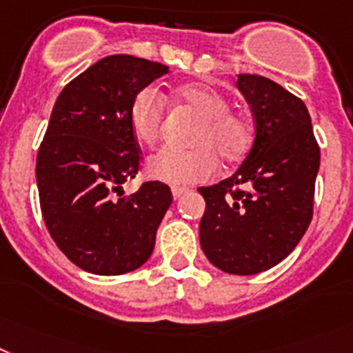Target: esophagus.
Returning <instances> with one entry per match:
<instances>
[{"label": "esophagus", "mask_w": 353, "mask_h": 353, "mask_svg": "<svg viewBox=\"0 0 353 353\" xmlns=\"http://www.w3.org/2000/svg\"><path fill=\"white\" fill-rule=\"evenodd\" d=\"M188 188H183V186H174V188H172V195H174V199H181L183 195H186L188 194Z\"/></svg>", "instance_id": "1"}]
</instances>
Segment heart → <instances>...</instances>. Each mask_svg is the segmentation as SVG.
<instances>
[{
	"mask_svg": "<svg viewBox=\"0 0 353 353\" xmlns=\"http://www.w3.org/2000/svg\"><path fill=\"white\" fill-rule=\"evenodd\" d=\"M179 102L203 120L192 136L190 150L163 149L145 163L150 179L168 185L206 181L217 172V156L226 163L239 161L251 147L253 123L245 114L230 109V100L204 84H185L176 91ZM132 132L141 143L154 145L161 138L165 100L152 88H145L131 103Z\"/></svg>",
	"mask_w": 353,
	"mask_h": 353,
	"instance_id": "1",
	"label": "heart"
}]
</instances>
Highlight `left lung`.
Segmentation results:
<instances>
[{
	"mask_svg": "<svg viewBox=\"0 0 353 353\" xmlns=\"http://www.w3.org/2000/svg\"><path fill=\"white\" fill-rule=\"evenodd\" d=\"M251 105L254 140L233 176L201 186L199 239L206 259L230 274H256L294 250L312 219L319 147L298 97L259 75H236Z\"/></svg>",
	"mask_w": 353,
	"mask_h": 353,
	"instance_id": "1",
	"label": "left lung"
}]
</instances>
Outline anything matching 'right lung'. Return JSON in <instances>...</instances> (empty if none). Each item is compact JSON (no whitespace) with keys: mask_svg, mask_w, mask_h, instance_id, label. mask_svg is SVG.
I'll use <instances>...</instances> for the list:
<instances>
[{"mask_svg":"<svg viewBox=\"0 0 353 353\" xmlns=\"http://www.w3.org/2000/svg\"><path fill=\"white\" fill-rule=\"evenodd\" d=\"M168 66L132 55L100 59L61 91L37 154L43 219L59 250L93 274L114 276L150 259L170 188L121 185L140 167L131 103Z\"/></svg>","mask_w":353,"mask_h":353,"instance_id":"1","label":"right lung"}]
</instances>
